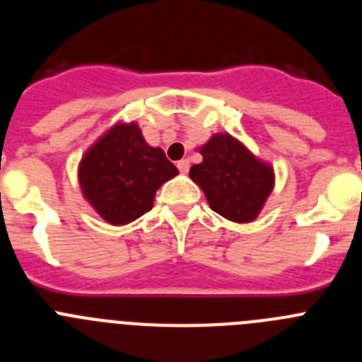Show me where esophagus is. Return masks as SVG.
<instances>
[{
	"label": "esophagus",
	"mask_w": 362,
	"mask_h": 362,
	"mask_svg": "<svg viewBox=\"0 0 362 362\" xmlns=\"http://www.w3.org/2000/svg\"><path fill=\"white\" fill-rule=\"evenodd\" d=\"M177 168L181 174H187L188 168H190V161L188 159H181V161H177Z\"/></svg>",
	"instance_id": "obj_1"
}]
</instances>
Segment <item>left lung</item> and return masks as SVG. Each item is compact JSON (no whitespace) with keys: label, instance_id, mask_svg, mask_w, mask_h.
I'll return each instance as SVG.
<instances>
[{"label":"left lung","instance_id":"left-lung-1","mask_svg":"<svg viewBox=\"0 0 362 362\" xmlns=\"http://www.w3.org/2000/svg\"><path fill=\"white\" fill-rule=\"evenodd\" d=\"M203 163L190 168L209 199L210 209L235 223H250L263 209L274 188V170L254 158L230 134H216L201 146Z\"/></svg>","mask_w":362,"mask_h":362}]
</instances>
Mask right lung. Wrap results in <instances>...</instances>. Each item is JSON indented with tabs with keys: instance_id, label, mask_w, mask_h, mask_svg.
<instances>
[{
	"instance_id": "right-lung-1",
	"label": "right lung",
	"mask_w": 362,
	"mask_h": 362,
	"mask_svg": "<svg viewBox=\"0 0 362 362\" xmlns=\"http://www.w3.org/2000/svg\"><path fill=\"white\" fill-rule=\"evenodd\" d=\"M177 168L143 139L136 123L116 124L79 163L83 196L110 225H127L152 210L153 196Z\"/></svg>"
}]
</instances>
